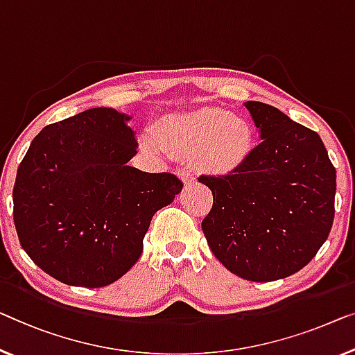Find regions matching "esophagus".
Wrapping results in <instances>:
<instances>
[{
	"mask_svg": "<svg viewBox=\"0 0 355 355\" xmlns=\"http://www.w3.org/2000/svg\"><path fill=\"white\" fill-rule=\"evenodd\" d=\"M180 178H182L184 188H191L193 184L196 183V178H194V175H193L191 172H187V171L180 172Z\"/></svg>",
	"mask_w": 355,
	"mask_h": 355,
	"instance_id": "obj_1",
	"label": "esophagus"
}]
</instances>
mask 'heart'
I'll return each instance as SVG.
<instances>
[{"label":"heart","mask_w":355,"mask_h":355,"mask_svg":"<svg viewBox=\"0 0 355 355\" xmlns=\"http://www.w3.org/2000/svg\"><path fill=\"white\" fill-rule=\"evenodd\" d=\"M146 150L193 156L202 171L228 175L242 167L253 148V129L242 116L223 108H200L187 114L167 116L155 134H145Z\"/></svg>","instance_id":"1"}]
</instances>
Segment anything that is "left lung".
<instances>
[{
  "label": "left lung",
  "instance_id": "8db88e82",
  "mask_svg": "<svg viewBox=\"0 0 355 355\" xmlns=\"http://www.w3.org/2000/svg\"><path fill=\"white\" fill-rule=\"evenodd\" d=\"M244 105L261 144L230 175L199 178L214 194L202 231L228 271L272 282L303 269L329 237L336 171L314 130L271 105Z\"/></svg>",
  "mask_w": 355,
  "mask_h": 355
}]
</instances>
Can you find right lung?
<instances>
[{"label": "right lung", "mask_w": 355, "mask_h": 355, "mask_svg": "<svg viewBox=\"0 0 355 355\" xmlns=\"http://www.w3.org/2000/svg\"><path fill=\"white\" fill-rule=\"evenodd\" d=\"M132 116L91 108L46 125L17 168L14 223L36 266L60 282L98 288L144 252L153 215L182 191L172 173L130 167Z\"/></svg>", "instance_id": "add662e5"}]
</instances>
